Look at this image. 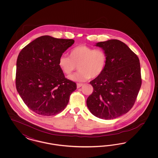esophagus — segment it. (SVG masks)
Wrapping results in <instances>:
<instances>
[{
    "label": "esophagus",
    "instance_id": "esophagus-1",
    "mask_svg": "<svg viewBox=\"0 0 158 158\" xmlns=\"http://www.w3.org/2000/svg\"><path fill=\"white\" fill-rule=\"evenodd\" d=\"M82 85V83H77V88H81Z\"/></svg>",
    "mask_w": 158,
    "mask_h": 158
}]
</instances>
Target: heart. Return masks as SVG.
I'll use <instances>...</instances> for the list:
<instances>
[{
    "mask_svg": "<svg viewBox=\"0 0 158 158\" xmlns=\"http://www.w3.org/2000/svg\"><path fill=\"white\" fill-rule=\"evenodd\" d=\"M105 52L100 48L95 49L85 45H78L71 50L70 57L61 56L59 66L66 75H71L78 66L79 71L69 78L71 81L83 82L101 75L106 64Z\"/></svg>",
    "mask_w": 158,
    "mask_h": 158,
    "instance_id": "1",
    "label": "heart"
}]
</instances>
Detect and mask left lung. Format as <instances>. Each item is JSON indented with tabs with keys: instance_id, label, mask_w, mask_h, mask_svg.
Masks as SVG:
<instances>
[{
	"instance_id": "1",
	"label": "left lung",
	"mask_w": 158,
	"mask_h": 158,
	"mask_svg": "<svg viewBox=\"0 0 158 158\" xmlns=\"http://www.w3.org/2000/svg\"><path fill=\"white\" fill-rule=\"evenodd\" d=\"M95 45L105 52L107 61L103 73L90 82L94 90L86 104L95 117L114 119L128 112L135 103L142 85L140 61L120 40H110Z\"/></svg>"
}]
</instances>
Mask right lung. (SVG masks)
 Segmentation results:
<instances>
[{
  "label": "right lung",
  "mask_w": 158,
  "mask_h": 158,
  "mask_svg": "<svg viewBox=\"0 0 158 158\" xmlns=\"http://www.w3.org/2000/svg\"><path fill=\"white\" fill-rule=\"evenodd\" d=\"M74 43L72 39L44 35L31 42L19 54L16 88L24 103L34 113L54 115L68 105L77 86L65 78L59 60Z\"/></svg>",
  "instance_id": "right-lung-1"
}]
</instances>
